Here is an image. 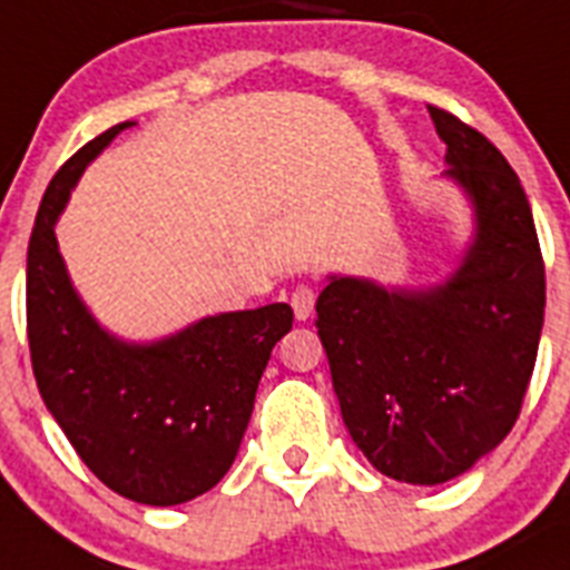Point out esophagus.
<instances>
[{"label": "esophagus", "mask_w": 570, "mask_h": 570, "mask_svg": "<svg viewBox=\"0 0 570 570\" xmlns=\"http://www.w3.org/2000/svg\"><path fill=\"white\" fill-rule=\"evenodd\" d=\"M314 305H316V291L311 285H296L294 294H291V308H294V316L299 322L308 320L314 314Z\"/></svg>", "instance_id": "34e87169"}]
</instances>
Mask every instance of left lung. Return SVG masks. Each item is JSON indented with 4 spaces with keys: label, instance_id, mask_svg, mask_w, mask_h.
<instances>
[{
    "label": "left lung",
    "instance_id": "obj_1",
    "mask_svg": "<svg viewBox=\"0 0 570 570\" xmlns=\"http://www.w3.org/2000/svg\"><path fill=\"white\" fill-rule=\"evenodd\" d=\"M445 163L471 196L476 236L448 282L387 291L331 276L316 299L342 420L391 480L440 485L511 434L537 362L546 262L528 196L505 156L428 105Z\"/></svg>",
    "mask_w": 570,
    "mask_h": 570
}]
</instances>
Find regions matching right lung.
<instances>
[{
	"instance_id": "add662e5",
	"label": "right lung",
	"mask_w": 570,
	"mask_h": 570,
	"mask_svg": "<svg viewBox=\"0 0 570 570\" xmlns=\"http://www.w3.org/2000/svg\"><path fill=\"white\" fill-rule=\"evenodd\" d=\"M130 122L114 125L50 179L28 245V345L45 405L79 460L142 505H179L234 465L256 387L294 311L205 316L190 328L128 345L90 316L59 254L57 225L85 165Z\"/></svg>"
}]
</instances>
